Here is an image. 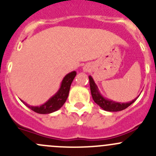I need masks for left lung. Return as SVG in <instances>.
Listing matches in <instances>:
<instances>
[{"mask_svg":"<svg viewBox=\"0 0 156 156\" xmlns=\"http://www.w3.org/2000/svg\"><path fill=\"white\" fill-rule=\"evenodd\" d=\"M89 81H90V92L91 95H92L93 100L94 101L97 103V105L100 106L103 110H106L108 112H119L122 111V110L125 109V108L128 107L129 106L132 104L135 100H136L134 99L132 101L128 102V103H118V102L112 101V100H108V99L104 98L103 96L100 94V91H99L98 87H97V84L94 82V79L91 76H89Z\"/></svg>","mask_w":156,"mask_h":156,"instance_id":"8db88e82","label":"left lung"}]
</instances>
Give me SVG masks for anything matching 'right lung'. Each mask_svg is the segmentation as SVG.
Segmentation results:
<instances>
[{
    "label": "right lung",
    "instance_id": "1",
    "mask_svg": "<svg viewBox=\"0 0 156 156\" xmlns=\"http://www.w3.org/2000/svg\"><path fill=\"white\" fill-rule=\"evenodd\" d=\"M75 75H76V72L75 71L67 74L64 77L63 80H62V83H61L60 88L57 91V93L55 95H53L51 98L49 99L46 103H44L41 106H29L26 103H25L23 100H21V101L26 106L31 108L32 111L39 113V114H49V113H52L53 112L57 111L58 109H59L63 106L65 102L66 101L67 97L69 96V90H70V86L72 84V81L75 78Z\"/></svg>",
    "mask_w": 156,
    "mask_h": 156
}]
</instances>
